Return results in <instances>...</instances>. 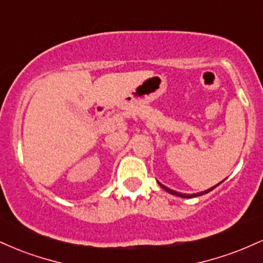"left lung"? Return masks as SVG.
Listing matches in <instances>:
<instances>
[{"mask_svg": "<svg viewBox=\"0 0 263 263\" xmlns=\"http://www.w3.org/2000/svg\"><path fill=\"white\" fill-rule=\"evenodd\" d=\"M159 185L162 186L163 189H165L167 190L168 193H171V194H173V195H177V197H180V198H194V197H199V195H203V194H205V193H209V192H211V190H213L214 188H215V186H213V188H210V189H208V190H205V192H201V193H198V194H182V193H178V192H176V190H172V189H170V188H167V186H164L163 185V184H161V183H158ZM219 185V184H218Z\"/></svg>", "mask_w": 263, "mask_h": 263, "instance_id": "left-lung-1", "label": "left lung"}]
</instances>
